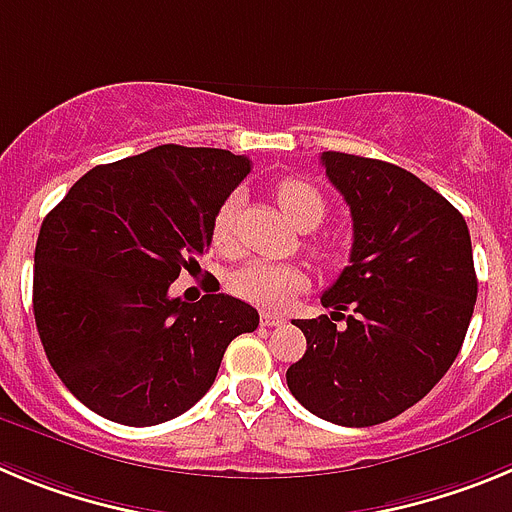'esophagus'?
Listing matches in <instances>:
<instances>
[{"label":"esophagus","mask_w":512,"mask_h":512,"mask_svg":"<svg viewBox=\"0 0 512 512\" xmlns=\"http://www.w3.org/2000/svg\"><path fill=\"white\" fill-rule=\"evenodd\" d=\"M282 323L284 318L277 315V312H261V325H266V328H279Z\"/></svg>","instance_id":"esophagus-1"}]
</instances>
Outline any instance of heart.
<instances>
[{
  "label": "heart",
  "mask_w": 512,
  "mask_h": 512,
  "mask_svg": "<svg viewBox=\"0 0 512 512\" xmlns=\"http://www.w3.org/2000/svg\"><path fill=\"white\" fill-rule=\"evenodd\" d=\"M277 202L284 215L300 230H315L328 212L323 192L300 176H289L277 184ZM235 210H238V197L230 194L212 217L210 241L220 253H230L235 246ZM310 248L323 261L333 256L328 243L315 241L310 243ZM228 289L235 297H241V300L251 302L261 310H284L289 302L307 289V274L295 264L256 259L230 271Z\"/></svg>",
  "instance_id": "heart-1"
}]
</instances>
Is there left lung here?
Wrapping results in <instances>:
<instances>
[{"label": "left lung", "instance_id": "obj_1", "mask_svg": "<svg viewBox=\"0 0 512 512\" xmlns=\"http://www.w3.org/2000/svg\"><path fill=\"white\" fill-rule=\"evenodd\" d=\"M320 161L351 207L354 246L320 297L330 318L295 323L307 351L287 384L312 415L366 428L413 408L459 356L477 302L472 238L461 212L410 171L336 151Z\"/></svg>", "mask_w": 512, "mask_h": 512}]
</instances>
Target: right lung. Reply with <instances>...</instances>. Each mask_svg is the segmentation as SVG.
<instances>
[{"mask_svg": "<svg viewBox=\"0 0 512 512\" xmlns=\"http://www.w3.org/2000/svg\"><path fill=\"white\" fill-rule=\"evenodd\" d=\"M251 171L223 148L158 146L94 166L45 215L33 312L71 395L122 425L166 423L212 387L225 348L259 328L248 302H182L169 287L210 246V228Z\"/></svg>", "mask_w": 512, "mask_h": 512, "instance_id": "1", "label": "right lung"}]
</instances>
